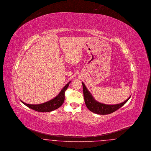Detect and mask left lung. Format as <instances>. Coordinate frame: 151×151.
Segmentation results:
<instances>
[{
  "instance_id": "obj_1",
  "label": "left lung",
  "mask_w": 151,
  "mask_h": 151,
  "mask_svg": "<svg viewBox=\"0 0 151 151\" xmlns=\"http://www.w3.org/2000/svg\"><path fill=\"white\" fill-rule=\"evenodd\" d=\"M83 84V94H84V99L85 101V103L87 107L88 108L89 111L91 112L97 114L99 115H108L110 114L116 110L119 109L120 108L123 106L124 104L127 102V101L131 98V96L127 99L124 102L114 104V105H108L99 103L97 101L91 93L89 92L85 84L82 82Z\"/></svg>"
}]
</instances>
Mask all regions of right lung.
Instances as JSON below:
<instances>
[{
  "label": "right lung",
  "instance_id": "obj_1",
  "mask_svg": "<svg viewBox=\"0 0 151 151\" xmlns=\"http://www.w3.org/2000/svg\"><path fill=\"white\" fill-rule=\"evenodd\" d=\"M71 81H69L61 90L60 93L52 100L47 101L42 104H28L24 103L23 101H21L24 105L32 109H34L36 111L40 112H48L54 111L58 108H59L60 106H62L64 101V93L66 89L69 86V84Z\"/></svg>",
  "mask_w": 151,
  "mask_h": 151
}]
</instances>
